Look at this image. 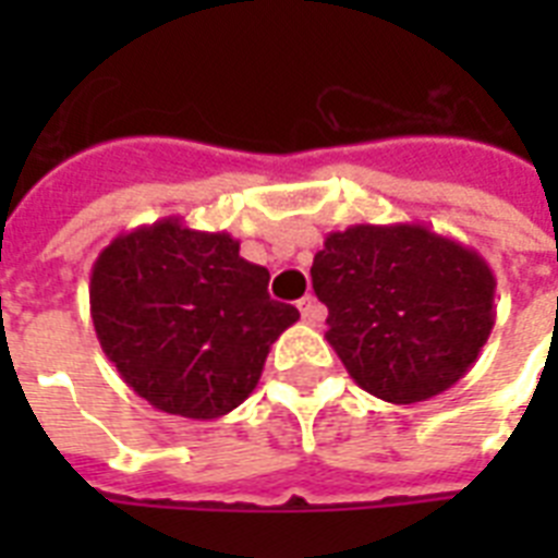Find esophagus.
<instances>
[{"mask_svg": "<svg viewBox=\"0 0 558 558\" xmlns=\"http://www.w3.org/2000/svg\"><path fill=\"white\" fill-rule=\"evenodd\" d=\"M298 310H301V318H304L306 324H322L324 322V306L315 301V298H301L298 301Z\"/></svg>", "mask_w": 558, "mask_h": 558, "instance_id": "esophagus-1", "label": "esophagus"}]
</instances>
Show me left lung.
I'll list each match as a JSON object with an SVG mask.
<instances>
[{
    "label": "left lung",
    "mask_w": 558,
    "mask_h": 558,
    "mask_svg": "<svg viewBox=\"0 0 558 558\" xmlns=\"http://www.w3.org/2000/svg\"><path fill=\"white\" fill-rule=\"evenodd\" d=\"M310 275L332 350L359 388L393 405L463 379L495 327L489 263L420 222L330 231Z\"/></svg>",
    "instance_id": "left-lung-1"
}]
</instances>
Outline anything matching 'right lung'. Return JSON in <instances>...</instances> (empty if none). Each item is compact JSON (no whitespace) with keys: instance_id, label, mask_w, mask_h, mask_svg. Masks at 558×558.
Listing matches in <instances>:
<instances>
[{"instance_id":"1","label":"right lung","mask_w":558,"mask_h":558,"mask_svg":"<svg viewBox=\"0 0 558 558\" xmlns=\"http://www.w3.org/2000/svg\"><path fill=\"white\" fill-rule=\"evenodd\" d=\"M92 324L121 379L165 414L217 420L260 381L271 344L301 318L269 298V269L226 231L168 217L116 236L89 280Z\"/></svg>"}]
</instances>
